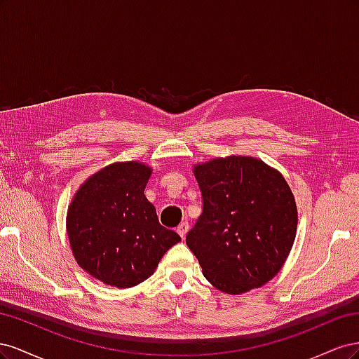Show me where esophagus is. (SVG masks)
<instances>
[{
    "instance_id": "1",
    "label": "esophagus",
    "mask_w": 359,
    "mask_h": 359,
    "mask_svg": "<svg viewBox=\"0 0 359 359\" xmlns=\"http://www.w3.org/2000/svg\"><path fill=\"white\" fill-rule=\"evenodd\" d=\"M177 232L180 233V236L184 240V238H186V235H187V232H189V223H187V222L181 223V224L177 227Z\"/></svg>"
}]
</instances>
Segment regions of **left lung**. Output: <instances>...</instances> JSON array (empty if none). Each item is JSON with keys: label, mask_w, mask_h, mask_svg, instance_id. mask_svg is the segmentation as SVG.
<instances>
[{"label": "left lung", "mask_w": 359, "mask_h": 359, "mask_svg": "<svg viewBox=\"0 0 359 359\" xmlns=\"http://www.w3.org/2000/svg\"><path fill=\"white\" fill-rule=\"evenodd\" d=\"M203 210L186 243L202 273L222 292L260 287L283 266L295 241L298 211L281 173L245 156L193 169Z\"/></svg>", "instance_id": "left-lung-1"}]
</instances>
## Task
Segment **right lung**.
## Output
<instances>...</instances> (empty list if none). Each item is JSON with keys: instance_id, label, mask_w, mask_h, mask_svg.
Returning a JSON list of instances; mask_svg holds the SVG:
<instances>
[{"instance_id": "right-lung-1", "label": "right lung", "mask_w": 359, "mask_h": 359, "mask_svg": "<svg viewBox=\"0 0 359 359\" xmlns=\"http://www.w3.org/2000/svg\"><path fill=\"white\" fill-rule=\"evenodd\" d=\"M151 168L121 161L86 180L67 211V235L78 265L104 285L133 287L153 276L160 259L181 241L158 223L145 198Z\"/></svg>"}]
</instances>
